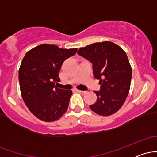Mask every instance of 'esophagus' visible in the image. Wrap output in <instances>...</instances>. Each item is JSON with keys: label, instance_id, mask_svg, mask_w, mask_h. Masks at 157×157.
<instances>
[{"label": "esophagus", "instance_id": "esophagus-1", "mask_svg": "<svg viewBox=\"0 0 157 157\" xmlns=\"http://www.w3.org/2000/svg\"><path fill=\"white\" fill-rule=\"evenodd\" d=\"M75 91H76L77 92L81 94H84L86 93V91H80V90H78V89H75Z\"/></svg>", "mask_w": 157, "mask_h": 157}]
</instances>
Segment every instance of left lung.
I'll use <instances>...</instances> for the list:
<instances>
[{"instance_id":"left-lung-1","label":"left lung","mask_w":157,"mask_h":157,"mask_svg":"<svg viewBox=\"0 0 157 157\" xmlns=\"http://www.w3.org/2000/svg\"><path fill=\"white\" fill-rule=\"evenodd\" d=\"M77 54L92 63L94 76L100 80L97 99L89 105L94 112L109 116L125 102L130 89L132 69L126 53L109 41L95 43L80 48Z\"/></svg>"}]
</instances>
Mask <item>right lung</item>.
Masks as SVG:
<instances>
[{
  "instance_id": "right-lung-1",
  "label": "right lung",
  "mask_w": 157,
  "mask_h": 157,
  "mask_svg": "<svg viewBox=\"0 0 157 157\" xmlns=\"http://www.w3.org/2000/svg\"><path fill=\"white\" fill-rule=\"evenodd\" d=\"M77 48H60L41 44L26 52L19 69L23 100L37 118L53 122L64 114L72 94L71 90L58 89L59 71L64 60L75 55Z\"/></svg>"
}]
</instances>
